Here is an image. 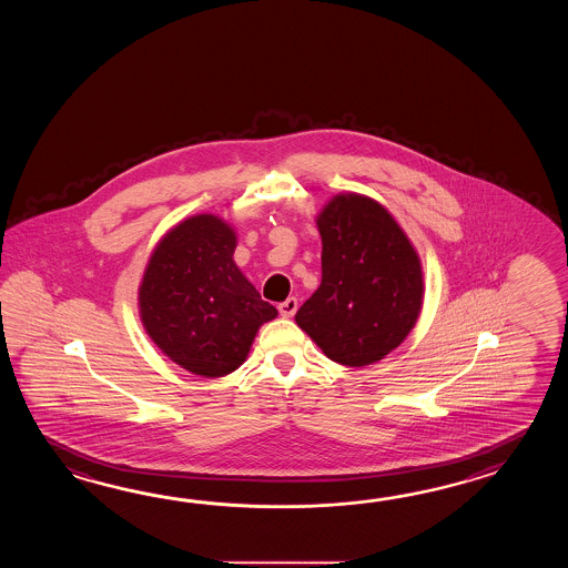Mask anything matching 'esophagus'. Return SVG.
Wrapping results in <instances>:
<instances>
[{"mask_svg":"<svg viewBox=\"0 0 568 568\" xmlns=\"http://www.w3.org/2000/svg\"><path fill=\"white\" fill-rule=\"evenodd\" d=\"M278 311L284 318H290V316H294V313L298 311V301L296 298H288V301L280 302Z\"/></svg>","mask_w":568,"mask_h":568,"instance_id":"34e87169","label":"esophagus"}]
</instances>
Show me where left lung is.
<instances>
[{
    "instance_id": "1",
    "label": "left lung",
    "mask_w": 568,
    "mask_h": 568,
    "mask_svg": "<svg viewBox=\"0 0 568 568\" xmlns=\"http://www.w3.org/2000/svg\"><path fill=\"white\" fill-rule=\"evenodd\" d=\"M316 227L323 280L296 325L333 362L377 363L410 335L423 311L418 252L386 206L365 194H335Z\"/></svg>"
}]
</instances>
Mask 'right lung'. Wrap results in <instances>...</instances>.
I'll list each match as a JSON object with an SVG mask.
<instances>
[{"label":"right lung","mask_w":568,"mask_h":568,"mask_svg":"<svg viewBox=\"0 0 568 568\" xmlns=\"http://www.w3.org/2000/svg\"><path fill=\"white\" fill-rule=\"evenodd\" d=\"M237 233L203 213L166 231L138 288L140 318L170 362L203 377H223L245 359L260 326L278 311L262 301L233 262Z\"/></svg>","instance_id":"obj_1"}]
</instances>
